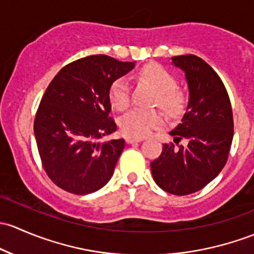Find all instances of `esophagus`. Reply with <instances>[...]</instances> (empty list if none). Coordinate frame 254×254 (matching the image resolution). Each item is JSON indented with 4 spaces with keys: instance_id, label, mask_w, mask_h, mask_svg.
I'll return each mask as SVG.
<instances>
[{
    "instance_id": "34e87169",
    "label": "esophagus",
    "mask_w": 254,
    "mask_h": 254,
    "mask_svg": "<svg viewBox=\"0 0 254 254\" xmlns=\"http://www.w3.org/2000/svg\"><path fill=\"white\" fill-rule=\"evenodd\" d=\"M142 138H133V137H126V142L128 144H133V143H139L142 142Z\"/></svg>"
}]
</instances>
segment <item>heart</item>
Here are the masks:
<instances>
[{"label":"heart","instance_id":"obj_1","mask_svg":"<svg viewBox=\"0 0 254 254\" xmlns=\"http://www.w3.org/2000/svg\"><path fill=\"white\" fill-rule=\"evenodd\" d=\"M138 79L148 83L156 91L154 106L159 105L172 117L182 114L186 106V95L184 91L176 88V79L169 70L155 64H146L140 69ZM109 98L114 109L120 111L127 109L130 103L127 79L119 78L115 80L110 88ZM163 122V115L158 110L133 109L120 119V127L128 137L142 138L148 135L154 128L160 127Z\"/></svg>","mask_w":254,"mask_h":254}]
</instances>
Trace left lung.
<instances>
[{"label":"left lung","instance_id":"obj_1","mask_svg":"<svg viewBox=\"0 0 254 254\" xmlns=\"http://www.w3.org/2000/svg\"><path fill=\"white\" fill-rule=\"evenodd\" d=\"M171 60L185 72L190 98L181 124L170 132L176 144H164L150 167L159 187L186 195L204 188L220 174L234 138V119L226 88L204 60L194 55ZM181 139L188 143L177 147Z\"/></svg>","mask_w":254,"mask_h":254}]
</instances>
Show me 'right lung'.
Returning <instances> with one entry per match:
<instances>
[{
    "label": "right lung",
    "instance_id": "right-lung-1",
    "mask_svg": "<svg viewBox=\"0 0 254 254\" xmlns=\"http://www.w3.org/2000/svg\"><path fill=\"white\" fill-rule=\"evenodd\" d=\"M134 68L105 55L77 60L60 70L36 111L34 135L39 155L55 185L89 194L110 181L124 139L101 142L117 129L109 93L117 78Z\"/></svg>",
    "mask_w": 254,
    "mask_h": 254
}]
</instances>
